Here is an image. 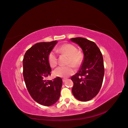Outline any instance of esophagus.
Segmentation results:
<instances>
[{"label": "esophagus", "instance_id": "esophagus-1", "mask_svg": "<svg viewBox=\"0 0 128 128\" xmlns=\"http://www.w3.org/2000/svg\"><path fill=\"white\" fill-rule=\"evenodd\" d=\"M66 79H66V78H63V79H62V81H63V82H65V81L66 80Z\"/></svg>", "mask_w": 128, "mask_h": 128}]
</instances>
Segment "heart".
<instances>
[{"instance_id":"1","label":"heart","mask_w":128,"mask_h":128,"mask_svg":"<svg viewBox=\"0 0 128 128\" xmlns=\"http://www.w3.org/2000/svg\"><path fill=\"white\" fill-rule=\"evenodd\" d=\"M57 52L67 56V64L70 65L57 67L54 71V75L56 76L67 77L73 74L75 72V69L73 66L75 67H78L83 62V55L82 52L77 50L74 45L69 43H65L60 46L57 49ZM48 61L52 68H54L57 65L58 58L55 51H52L49 53Z\"/></svg>"}]
</instances>
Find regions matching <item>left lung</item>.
<instances>
[{
  "instance_id": "left-lung-1",
  "label": "left lung",
  "mask_w": 128,
  "mask_h": 128,
  "mask_svg": "<svg viewBox=\"0 0 128 128\" xmlns=\"http://www.w3.org/2000/svg\"><path fill=\"white\" fill-rule=\"evenodd\" d=\"M70 39L81 48L84 54L79 70L71 77L72 92L78 100L88 102L98 94L102 87L104 74L103 57L94 42L81 37Z\"/></svg>"
}]
</instances>
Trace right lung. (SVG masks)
<instances>
[{
    "mask_svg": "<svg viewBox=\"0 0 128 128\" xmlns=\"http://www.w3.org/2000/svg\"><path fill=\"white\" fill-rule=\"evenodd\" d=\"M57 42H38L26 51L22 60L26 88L34 101L45 106L56 103L60 96L62 79L59 77L52 80L45 79L51 75V71L48 55Z\"/></svg>",
    "mask_w": 128,
    "mask_h": 128,
    "instance_id": "add662e5",
    "label": "right lung"
}]
</instances>
